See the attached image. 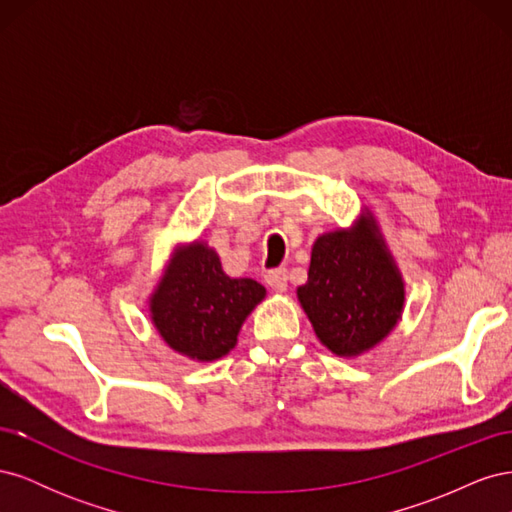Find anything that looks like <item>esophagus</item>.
<instances>
[{
	"mask_svg": "<svg viewBox=\"0 0 512 512\" xmlns=\"http://www.w3.org/2000/svg\"><path fill=\"white\" fill-rule=\"evenodd\" d=\"M265 282L275 290V292H284L288 286V271L286 269H271L265 275Z\"/></svg>",
	"mask_w": 512,
	"mask_h": 512,
	"instance_id": "esophagus-1",
	"label": "esophagus"
}]
</instances>
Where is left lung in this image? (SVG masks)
I'll return each instance as SVG.
<instances>
[{"label":"left lung","mask_w":512,"mask_h":512,"mask_svg":"<svg viewBox=\"0 0 512 512\" xmlns=\"http://www.w3.org/2000/svg\"><path fill=\"white\" fill-rule=\"evenodd\" d=\"M299 301L320 342L359 354L389 333L404 305V284L371 230H337L314 243Z\"/></svg>","instance_id":"obj_1"}]
</instances>
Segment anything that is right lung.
<instances>
[{"mask_svg": "<svg viewBox=\"0 0 512 512\" xmlns=\"http://www.w3.org/2000/svg\"><path fill=\"white\" fill-rule=\"evenodd\" d=\"M265 286L230 280L220 258L203 243L179 254L151 301L153 322L164 342L198 361H213L237 344V333Z\"/></svg>", "mask_w": 512, "mask_h": 512, "instance_id": "add662e5", "label": "right lung"}]
</instances>
